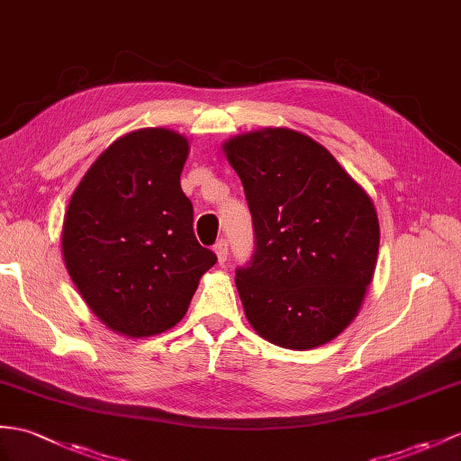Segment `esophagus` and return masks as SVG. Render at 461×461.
Returning a JSON list of instances; mask_svg holds the SVG:
<instances>
[{
	"label": "esophagus",
	"mask_w": 461,
	"mask_h": 461,
	"mask_svg": "<svg viewBox=\"0 0 461 461\" xmlns=\"http://www.w3.org/2000/svg\"><path fill=\"white\" fill-rule=\"evenodd\" d=\"M213 251H216V255H218V261H220V263H226V259H228V253H230L228 240H220L216 245H213Z\"/></svg>",
	"instance_id": "1"
}]
</instances>
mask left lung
Instances as JSON below:
<instances>
[{
  "instance_id": "8db88e82",
  "label": "left lung",
  "mask_w": 461,
  "mask_h": 461,
  "mask_svg": "<svg viewBox=\"0 0 461 461\" xmlns=\"http://www.w3.org/2000/svg\"><path fill=\"white\" fill-rule=\"evenodd\" d=\"M251 212L255 249L235 269L249 324L288 349L322 346L361 306L379 251V220L328 149L293 130L223 145Z\"/></svg>"
}]
</instances>
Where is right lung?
I'll return each mask as SVG.
<instances>
[{"label":"right lung","instance_id":"obj_1","mask_svg":"<svg viewBox=\"0 0 461 461\" xmlns=\"http://www.w3.org/2000/svg\"><path fill=\"white\" fill-rule=\"evenodd\" d=\"M182 135L149 127L117 139L70 198L62 253L70 279L102 322L155 336L186 314L200 276L216 265L202 248L180 188Z\"/></svg>","mask_w":461,"mask_h":461}]
</instances>
